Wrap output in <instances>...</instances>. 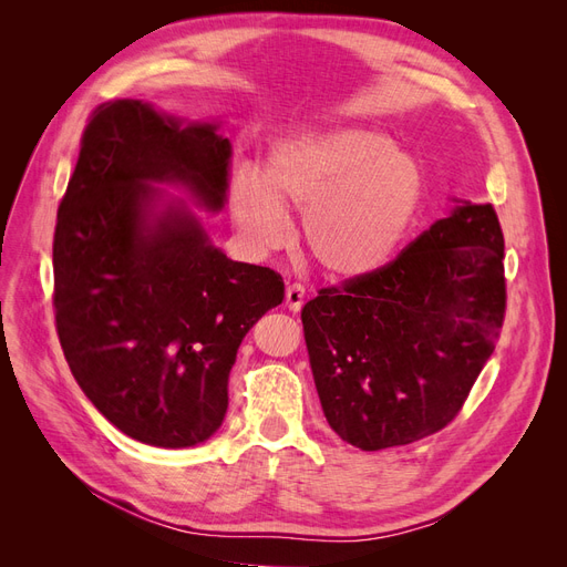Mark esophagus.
I'll return each mask as SVG.
<instances>
[{
  "label": "esophagus",
  "instance_id": "obj_1",
  "mask_svg": "<svg viewBox=\"0 0 567 567\" xmlns=\"http://www.w3.org/2000/svg\"><path fill=\"white\" fill-rule=\"evenodd\" d=\"M305 305V286L302 284H290L286 288V307L290 312H300Z\"/></svg>",
  "mask_w": 567,
  "mask_h": 567
}]
</instances>
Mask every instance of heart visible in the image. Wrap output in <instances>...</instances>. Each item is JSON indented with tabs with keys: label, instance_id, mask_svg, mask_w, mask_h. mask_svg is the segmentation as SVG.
Here are the masks:
<instances>
[{
	"label": "heart",
	"instance_id": "obj_1",
	"mask_svg": "<svg viewBox=\"0 0 567 567\" xmlns=\"http://www.w3.org/2000/svg\"><path fill=\"white\" fill-rule=\"evenodd\" d=\"M267 186L252 175L231 184L236 227L255 248L288 234L281 208L302 215L307 255L331 277L354 279L381 269L398 250L423 198L414 156L373 130L342 127L286 142L271 151Z\"/></svg>",
	"mask_w": 567,
	"mask_h": 567
}]
</instances>
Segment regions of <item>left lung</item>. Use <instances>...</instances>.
Segmentation results:
<instances>
[{
	"label": "left lung",
	"mask_w": 567,
	"mask_h": 567,
	"mask_svg": "<svg viewBox=\"0 0 567 567\" xmlns=\"http://www.w3.org/2000/svg\"><path fill=\"white\" fill-rule=\"evenodd\" d=\"M504 231L494 208L456 205L392 262L321 288L302 307L323 416L364 452L447 427L502 336Z\"/></svg>",
	"instance_id": "1"
}]
</instances>
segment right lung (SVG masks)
Returning <instances> with one entry per match:
<instances>
[{"label":"right lung","instance_id":"right-lung-1","mask_svg":"<svg viewBox=\"0 0 567 567\" xmlns=\"http://www.w3.org/2000/svg\"><path fill=\"white\" fill-rule=\"evenodd\" d=\"M231 144L148 104L92 111L54 231L56 333L78 385L125 435L192 447L225 421L246 333L284 300L269 267L234 262L196 217L151 219L156 188L182 182L210 210L227 194Z\"/></svg>","mask_w":567,"mask_h":567}]
</instances>
